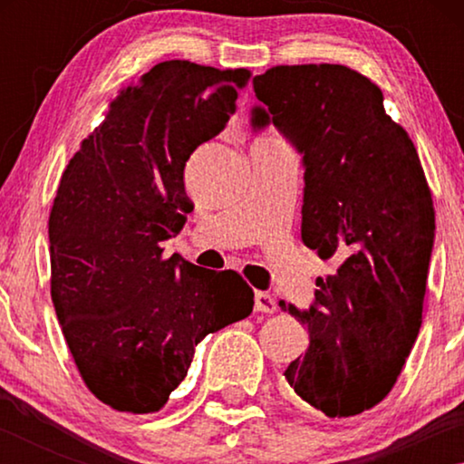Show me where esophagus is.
<instances>
[{
  "label": "esophagus",
  "instance_id": "obj_1",
  "mask_svg": "<svg viewBox=\"0 0 464 464\" xmlns=\"http://www.w3.org/2000/svg\"><path fill=\"white\" fill-rule=\"evenodd\" d=\"M256 311L260 313H274L276 311V301H274V296L268 293H262V290H256Z\"/></svg>",
  "mask_w": 464,
  "mask_h": 464
}]
</instances>
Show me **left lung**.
I'll return each instance as SVG.
<instances>
[{
    "label": "left lung",
    "instance_id": "obj_1",
    "mask_svg": "<svg viewBox=\"0 0 464 464\" xmlns=\"http://www.w3.org/2000/svg\"><path fill=\"white\" fill-rule=\"evenodd\" d=\"M251 127L274 124L303 155L301 239L335 274L317 278L309 329L286 368L303 401L327 418L381 403L420 334L434 204L413 140L384 112L382 92L345 65H278L254 77Z\"/></svg>",
    "mask_w": 464,
    "mask_h": 464
}]
</instances>
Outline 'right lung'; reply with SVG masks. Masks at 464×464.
<instances>
[{
  "mask_svg": "<svg viewBox=\"0 0 464 464\" xmlns=\"http://www.w3.org/2000/svg\"><path fill=\"white\" fill-rule=\"evenodd\" d=\"M249 77L160 63L110 102L61 176L49 217L53 304L85 387L116 411H160L198 342L254 309L237 272L161 247L192 210L186 161L225 129Z\"/></svg>",
  "mask_w": 464,
  "mask_h": 464,
  "instance_id": "1",
  "label": "right lung"
}]
</instances>
